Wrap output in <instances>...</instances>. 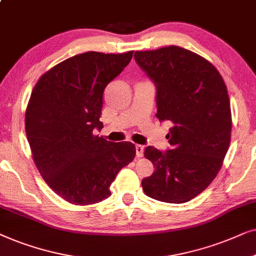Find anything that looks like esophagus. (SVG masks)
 Listing matches in <instances>:
<instances>
[{"label": "esophagus", "instance_id": "obj_1", "mask_svg": "<svg viewBox=\"0 0 256 256\" xmlns=\"http://www.w3.org/2000/svg\"><path fill=\"white\" fill-rule=\"evenodd\" d=\"M136 154L137 156H142L144 154V146L142 145H136Z\"/></svg>", "mask_w": 256, "mask_h": 256}]
</instances>
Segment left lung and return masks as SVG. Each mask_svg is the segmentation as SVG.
Instances as JSON below:
<instances>
[{
    "label": "left lung",
    "mask_w": 256,
    "mask_h": 256,
    "mask_svg": "<svg viewBox=\"0 0 256 256\" xmlns=\"http://www.w3.org/2000/svg\"><path fill=\"white\" fill-rule=\"evenodd\" d=\"M134 60L156 85V117L172 122L171 148H145L154 172L142 180V190L159 202H187L213 182L230 148L226 84L212 63L180 46L136 51Z\"/></svg>",
    "instance_id": "8db88e82"
}]
</instances>
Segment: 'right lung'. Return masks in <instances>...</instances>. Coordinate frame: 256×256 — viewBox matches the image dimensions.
<instances>
[{
    "label": "right lung",
    "mask_w": 256,
    "mask_h": 256,
    "mask_svg": "<svg viewBox=\"0 0 256 256\" xmlns=\"http://www.w3.org/2000/svg\"><path fill=\"white\" fill-rule=\"evenodd\" d=\"M134 51H88L57 64L34 88L26 111V132L37 168L54 193L74 205L111 196L110 185L136 156L130 142L98 136L103 92L130 63Z\"/></svg>",
    "instance_id": "add662e5"
}]
</instances>
